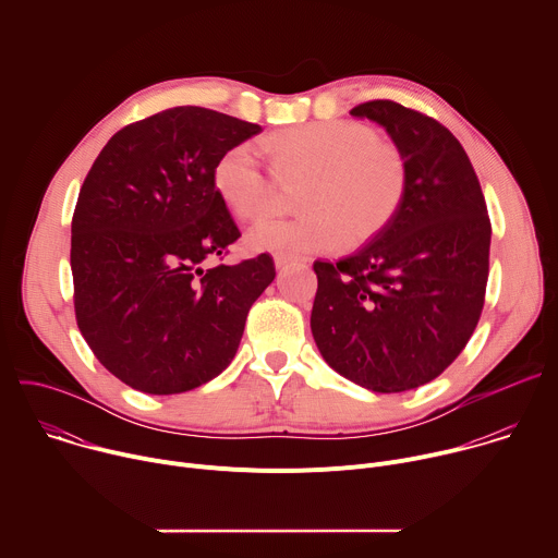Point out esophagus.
Instances as JSON below:
<instances>
[{"label":"esophagus","instance_id":"obj_1","mask_svg":"<svg viewBox=\"0 0 558 558\" xmlns=\"http://www.w3.org/2000/svg\"><path fill=\"white\" fill-rule=\"evenodd\" d=\"M274 260H276V267H278V269H282V267H287V265H298V263H304V258H300V256H293V254H276V256H274Z\"/></svg>","mask_w":558,"mask_h":558}]
</instances>
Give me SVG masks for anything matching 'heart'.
I'll list each match as a JSON object with an SVG mask.
<instances>
[{
    "label": "heart",
    "instance_id": "b5f03b06",
    "mask_svg": "<svg viewBox=\"0 0 558 558\" xmlns=\"http://www.w3.org/2000/svg\"><path fill=\"white\" fill-rule=\"evenodd\" d=\"M263 147L280 181H304L298 196L304 214L254 227L247 235L254 252L336 254L364 245L392 222L407 198V154L366 123L311 121L274 132ZM214 187L241 220H260L276 209V181L252 143L218 156Z\"/></svg>",
    "mask_w": 558,
    "mask_h": 558
}]
</instances>
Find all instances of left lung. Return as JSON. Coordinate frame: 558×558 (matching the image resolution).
<instances>
[{
    "mask_svg": "<svg viewBox=\"0 0 558 558\" xmlns=\"http://www.w3.org/2000/svg\"><path fill=\"white\" fill-rule=\"evenodd\" d=\"M353 117L386 128L409 161L392 222L338 263L315 260L311 331L347 379L402 392L433 381L465 349L486 300L490 218L461 143L437 119L388 99Z\"/></svg>",
    "mask_w": 558,
    "mask_h": 558,
    "instance_id": "1",
    "label": "left lung"
}]
</instances>
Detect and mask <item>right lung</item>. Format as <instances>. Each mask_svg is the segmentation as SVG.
Listing matches in <instances>:
<instances>
[{
    "label": "right lung",
    "instance_id": "obj_1",
    "mask_svg": "<svg viewBox=\"0 0 558 558\" xmlns=\"http://www.w3.org/2000/svg\"><path fill=\"white\" fill-rule=\"evenodd\" d=\"M260 130L198 106L156 112L106 143L78 192L76 327L95 357L141 392L177 395L220 375L276 278L269 254L201 267L241 238L214 166Z\"/></svg>",
    "mask_w": 558,
    "mask_h": 558
}]
</instances>
